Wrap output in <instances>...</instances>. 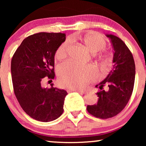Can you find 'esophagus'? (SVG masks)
<instances>
[{
    "mask_svg": "<svg viewBox=\"0 0 146 146\" xmlns=\"http://www.w3.org/2000/svg\"><path fill=\"white\" fill-rule=\"evenodd\" d=\"M68 92H77L81 93V94H86L87 93V91H84L83 90H80L76 88H68L66 90Z\"/></svg>",
    "mask_w": 146,
    "mask_h": 146,
    "instance_id": "obj_1",
    "label": "esophagus"
}]
</instances>
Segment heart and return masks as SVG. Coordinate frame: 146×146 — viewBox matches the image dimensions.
I'll list each match as a JSON object with an SVG mask.
<instances>
[{
  "mask_svg": "<svg viewBox=\"0 0 146 146\" xmlns=\"http://www.w3.org/2000/svg\"><path fill=\"white\" fill-rule=\"evenodd\" d=\"M84 44L92 53L95 54L103 50L106 46V40L96 33L88 34L79 37ZM70 42L66 40L62 43L55 52V58L61 60L68 56ZM101 58L106 64L109 62V54L102 52ZM58 80L64 87L69 88H83L97 78L98 72L92 66L80 65L72 61L62 64L58 70Z\"/></svg>",
  "mask_w": 146,
  "mask_h": 146,
  "instance_id": "b5f03b06",
  "label": "heart"
}]
</instances>
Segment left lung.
Here are the masks:
<instances>
[{
	"mask_svg": "<svg viewBox=\"0 0 146 146\" xmlns=\"http://www.w3.org/2000/svg\"><path fill=\"white\" fill-rule=\"evenodd\" d=\"M111 40L113 50V68L104 80L96 86L100 90L96 94V104L87 106L91 115L100 119L112 117L123 110L132 94L135 66L131 51L118 37L106 35ZM105 85L108 90H103Z\"/></svg>",
	"mask_w": 146,
	"mask_h": 146,
	"instance_id": "left-lung-1",
	"label": "left lung"
}]
</instances>
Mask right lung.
<instances>
[{
    "label": "right lung",
    "mask_w": 146,
    "mask_h": 146,
    "mask_svg": "<svg viewBox=\"0 0 146 146\" xmlns=\"http://www.w3.org/2000/svg\"><path fill=\"white\" fill-rule=\"evenodd\" d=\"M63 33H40L24 40L11 60L14 92L24 111L36 120L48 122L62 114L67 92L42 87L44 78L55 76L54 55L65 41Z\"/></svg>",
    "instance_id": "obj_1"
}]
</instances>
